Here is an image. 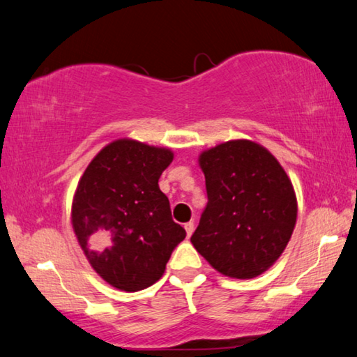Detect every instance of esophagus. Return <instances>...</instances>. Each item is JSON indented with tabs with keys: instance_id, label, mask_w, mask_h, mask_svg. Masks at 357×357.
Returning a JSON list of instances; mask_svg holds the SVG:
<instances>
[{
	"instance_id": "34e87169",
	"label": "esophagus",
	"mask_w": 357,
	"mask_h": 357,
	"mask_svg": "<svg viewBox=\"0 0 357 357\" xmlns=\"http://www.w3.org/2000/svg\"><path fill=\"white\" fill-rule=\"evenodd\" d=\"M193 227H195V223H193V222H187L185 225H184L187 236H192V233H193Z\"/></svg>"
}]
</instances>
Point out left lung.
I'll return each instance as SVG.
<instances>
[{
    "label": "left lung",
    "mask_w": 357,
    "mask_h": 357,
    "mask_svg": "<svg viewBox=\"0 0 357 357\" xmlns=\"http://www.w3.org/2000/svg\"><path fill=\"white\" fill-rule=\"evenodd\" d=\"M208 204L192 234L197 252L215 271L253 279L285 250L298 217L291 181L279 160L250 140H231L198 157Z\"/></svg>",
    "instance_id": "8db88e82"
}]
</instances>
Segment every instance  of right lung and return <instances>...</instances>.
Instances as JSON below:
<instances>
[{
    "label": "right lung",
    "mask_w": 357,
    "mask_h": 357,
    "mask_svg": "<svg viewBox=\"0 0 357 357\" xmlns=\"http://www.w3.org/2000/svg\"><path fill=\"white\" fill-rule=\"evenodd\" d=\"M173 153L121 138L94 157L78 181L72 227L89 264L121 291H140L164 275L185 229L159 189Z\"/></svg>",
    "instance_id": "1"
}]
</instances>
